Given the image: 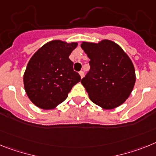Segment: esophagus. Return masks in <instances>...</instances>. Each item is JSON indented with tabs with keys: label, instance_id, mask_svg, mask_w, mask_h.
<instances>
[{
	"label": "esophagus",
	"instance_id": "1",
	"mask_svg": "<svg viewBox=\"0 0 156 156\" xmlns=\"http://www.w3.org/2000/svg\"><path fill=\"white\" fill-rule=\"evenodd\" d=\"M79 74H80V76H81V78H82L84 77V71L81 70V71L79 72Z\"/></svg>",
	"mask_w": 156,
	"mask_h": 156
}]
</instances>
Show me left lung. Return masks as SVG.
Segmentation results:
<instances>
[{"instance_id":"1","label":"left lung","mask_w":156,"mask_h":156,"mask_svg":"<svg viewBox=\"0 0 156 156\" xmlns=\"http://www.w3.org/2000/svg\"><path fill=\"white\" fill-rule=\"evenodd\" d=\"M81 47L90 59V70L81 80L89 99L103 109L120 106L129 97L136 82L131 59L110 40L83 41Z\"/></svg>"}]
</instances>
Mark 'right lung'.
Here are the masks:
<instances>
[{
    "instance_id": "1",
    "label": "right lung",
    "mask_w": 156,
    "mask_h": 156,
    "mask_svg": "<svg viewBox=\"0 0 156 156\" xmlns=\"http://www.w3.org/2000/svg\"><path fill=\"white\" fill-rule=\"evenodd\" d=\"M78 45L51 41L30 58L23 75L25 91L31 102L44 110L54 109L67 99L81 77L73 69L69 55Z\"/></svg>"
}]
</instances>
